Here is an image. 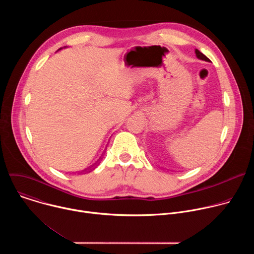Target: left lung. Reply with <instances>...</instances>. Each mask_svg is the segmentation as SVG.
<instances>
[{
  "mask_svg": "<svg viewBox=\"0 0 254 254\" xmlns=\"http://www.w3.org/2000/svg\"><path fill=\"white\" fill-rule=\"evenodd\" d=\"M195 54H196V57H197L198 59L204 60V61H207V62H210V60H209L203 53H201L198 49H195Z\"/></svg>",
  "mask_w": 254,
  "mask_h": 254,
  "instance_id": "obj_1",
  "label": "left lung"
}]
</instances>
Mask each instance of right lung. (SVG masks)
<instances>
[{"label":"right lung","mask_w":254,"mask_h":254,"mask_svg":"<svg viewBox=\"0 0 254 254\" xmlns=\"http://www.w3.org/2000/svg\"><path fill=\"white\" fill-rule=\"evenodd\" d=\"M64 48H66V46H65V47H64ZM61 49H62V48H60V49H59V50H61ZM102 156H103V154H102V155H101V156H100V157H99V159H98V160H97V161H96V162H95V163H94V164H93V165H91V166H90V167H89V168H87V169H85V170H83V171H82V172H81V173H84V174H86V172H87V173H88V172H91V171H92V170H94V169H95V168H96V166H98V164H99V163H100V161H101V159H102ZM81 173H78V174H81Z\"/></svg>","instance_id":"1"}]
</instances>
